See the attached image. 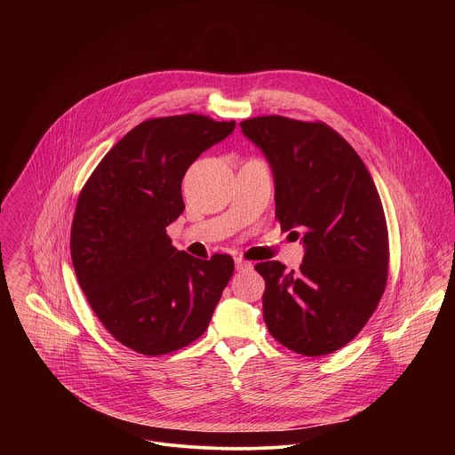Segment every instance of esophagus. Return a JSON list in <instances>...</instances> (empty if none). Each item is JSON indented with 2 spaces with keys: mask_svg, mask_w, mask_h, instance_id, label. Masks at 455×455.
I'll return each mask as SVG.
<instances>
[{
  "mask_svg": "<svg viewBox=\"0 0 455 455\" xmlns=\"http://www.w3.org/2000/svg\"><path fill=\"white\" fill-rule=\"evenodd\" d=\"M235 270H237V272H251V270H253V265L248 263V261H244V259L237 257V259H235Z\"/></svg>",
  "mask_w": 455,
  "mask_h": 455,
  "instance_id": "obj_1",
  "label": "esophagus"
}]
</instances>
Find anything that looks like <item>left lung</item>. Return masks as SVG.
I'll return each mask as SVG.
<instances>
[{
  "instance_id": "left-lung-1",
  "label": "left lung",
  "mask_w": 455,
  "mask_h": 455,
  "mask_svg": "<svg viewBox=\"0 0 455 455\" xmlns=\"http://www.w3.org/2000/svg\"><path fill=\"white\" fill-rule=\"evenodd\" d=\"M275 180V218L302 235L299 272L255 265L263 315L284 347L322 356L349 344L374 313L388 270V234L376 185L356 151L323 122L281 115L243 120Z\"/></svg>"
}]
</instances>
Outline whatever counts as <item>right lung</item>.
Segmentation results:
<instances>
[{
	"label": "right lung",
	"instance_id": "obj_1",
	"mask_svg": "<svg viewBox=\"0 0 455 455\" xmlns=\"http://www.w3.org/2000/svg\"><path fill=\"white\" fill-rule=\"evenodd\" d=\"M234 127L196 113L149 118L111 148L79 194L70 237L79 286L113 339L140 355L200 339L234 274L230 255L202 261L165 230L185 209L187 169Z\"/></svg>",
	"mask_w": 455,
	"mask_h": 455
}]
</instances>
